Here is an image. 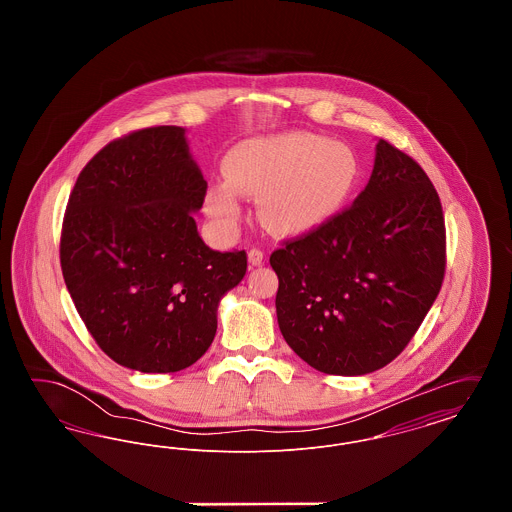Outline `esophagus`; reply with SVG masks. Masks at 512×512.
<instances>
[{
	"label": "esophagus",
	"instance_id": "1",
	"mask_svg": "<svg viewBox=\"0 0 512 512\" xmlns=\"http://www.w3.org/2000/svg\"><path fill=\"white\" fill-rule=\"evenodd\" d=\"M247 259H249V263H251L253 267H261V265L265 263V253H263L261 249L253 247V249H249V253H247Z\"/></svg>",
	"mask_w": 512,
	"mask_h": 512
}]
</instances>
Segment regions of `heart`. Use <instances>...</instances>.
I'll use <instances>...</instances> for the list:
<instances>
[{
	"label": "heart",
	"mask_w": 512,
	"mask_h": 512,
	"mask_svg": "<svg viewBox=\"0 0 512 512\" xmlns=\"http://www.w3.org/2000/svg\"><path fill=\"white\" fill-rule=\"evenodd\" d=\"M226 182L205 195V213L224 232H236L244 205L259 199V217L276 234H305L334 219L361 178L357 153L311 132L247 140L224 159Z\"/></svg>",
	"instance_id": "heart-1"
}]
</instances>
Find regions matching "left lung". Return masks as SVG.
I'll return each mask as SVG.
<instances>
[{
    "mask_svg": "<svg viewBox=\"0 0 512 512\" xmlns=\"http://www.w3.org/2000/svg\"><path fill=\"white\" fill-rule=\"evenodd\" d=\"M278 326L324 374L361 376L413 340L445 276V220L428 174L380 140L353 205L270 255Z\"/></svg>",
    "mask_w": 512,
    "mask_h": 512,
    "instance_id": "8db88e82",
    "label": "left lung"
}]
</instances>
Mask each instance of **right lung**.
I'll return each instance as SVG.
<instances>
[{
  "label": "right lung",
  "instance_id": "obj_1",
  "mask_svg": "<svg viewBox=\"0 0 512 512\" xmlns=\"http://www.w3.org/2000/svg\"><path fill=\"white\" fill-rule=\"evenodd\" d=\"M207 182L180 126L130 132L76 178L61 230V270L101 351L132 370L194 365L217 334L222 295L245 251H213L197 234Z\"/></svg>",
  "mask_w": 512,
  "mask_h": 512
}]
</instances>
